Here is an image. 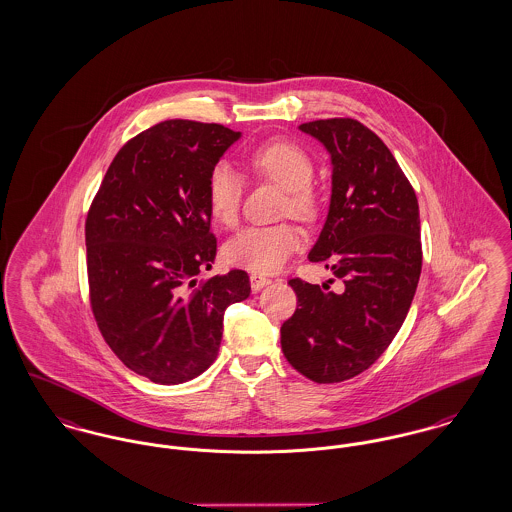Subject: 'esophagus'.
Instances as JSON below:
<instances>
[{
    "mask_svg": "<svg viewBox=\"0 0 512 512\" xmlns=\"http://www.w3.org/2000/svg\"><path fill=\"white\" fill-rule=\"evenodd\" d=\"M269 283H271V279L264 277V275H256V273L250 275V287H252V291H262L264 287H268Z\"/></svg>",
    "mask_w": 512,
    "mask_h": 512,
    "instance_id": "esophagus-1",
    "label": "esophagus"
}]
</instances>
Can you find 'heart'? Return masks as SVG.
Masks as SVG:
<instances>
[{"mask_svg":"<svg viewBox=\"0 0 512 512\" xmlns=\"http://www.w3.org/2000/svg\"><path fill=\"white\" fill-rule=\"evenodd\" d=\"M248 162L256 173L287 190L285 214L312 219L318 212V198L310 189L314 163L310 156L289 140H271L250 152ZM243 181L227 162L212 167L206 185L210 214L223 227L239 221ZM300 235L293 225L279 223L271 227H246L223 246V258L235 268L254 273H273L293 256Z\"/></svg>","mask_w":512,"mask_h":512,"instance_id":"heart-1","label":"heart"}]
</instances>
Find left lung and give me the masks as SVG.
<instances>
[{
	"mask_svg": "<svg viewBox=\"0 0 512 512\" xmlns=\"http://www.w3.org/2000/svg\"><path fill=\"white\" fill-rule=\"evenodd\" d=\"M298 129L331 162L327 217L308 260L343 289L291 279L298 306L281 325V349L302 376L337 383L368 370L403 325L422 271L420 210L399 163L362 123L320 119Z\"/></svg>",
	"mask_w": 512,
	"mask_h": 512,
	"instance_id": "left-lung-1",
	"label": "left lung"
}]
</instances>
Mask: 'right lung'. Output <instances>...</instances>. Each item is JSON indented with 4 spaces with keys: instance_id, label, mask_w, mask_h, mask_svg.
Listing matches in <instances>:
<instances>
[{
    "instance_id": "obj_1",
    "label": "right lung",
    "mask_w": 512,
    "mask_h": 512,
    "mask_svg": "<svg viewBox=\"0 0 512 512\" xmlns=\"http://www.w3.org/2000/svg\"><path fill=\"white\" fill-rule=\"evenodd\" d=\"M241 136L216 123L163 121L117 152L88 212L94 318L119 360L154 383L208 370L225 310L250 296L243 269L192 289L216 262L208 175Z\"/></svg>"
}]
</instances>
